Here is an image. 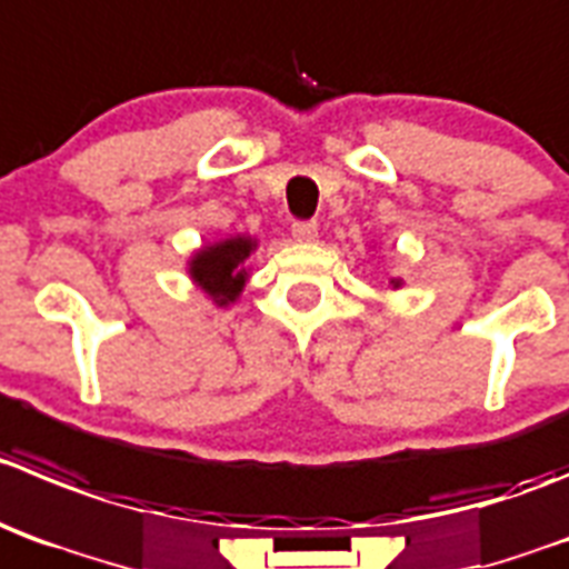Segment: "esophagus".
<instances>
[{
	"mask_svg": "<svg viewBox=\"0 0 569 569\" xmlns=\"http://www.w3.org/2000/svg\"><path fill=\"white\" fill-rule=\"evenodd\" d=\"M317 230H320L317 221H295V224H291V236H295V241L300 243L317 241Z\"/></svg>",
	"mask_w": 569,
	"mask_h": 569,
	"instance_id": "34e87169",
	"label": "esophagus"
}]
</instances>
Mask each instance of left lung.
Instances as JSON below:
<instances>
[{"mask_svg":"<svg viewBox=\"0 0 569 569\" xmlns=\"http://www.w3.org/2000/svg\"><path fill=\"white\" fill-rule=\"evenodd\" d=\"M392 286H401V280H392Z\"/></svg>","mask_w":569,"mask_h":569,"instance_id":"obj_1","label":"left lung"}]
</instances>
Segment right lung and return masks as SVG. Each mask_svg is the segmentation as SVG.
<instances>
[{"label": "right lung", "instance_id": "obj_1", "mask_svg": "<svg viewBox=\"0 0 569 569\" xmlns=\"http://www.w3.org/2000/svg\"><path fill=\"white\" fill-rule=\"evenodd\" d=\"M254 247H258L254 238L247 236L224 238L210 247H201L188 263L190 278L216 306H230L247 283V258Z\"/></svg>", "mask_w": 569, "mask_h": 569}]
</instances>
